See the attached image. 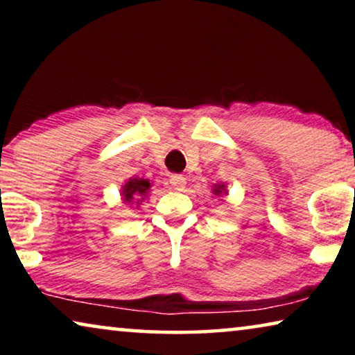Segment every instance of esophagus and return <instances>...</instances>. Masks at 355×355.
I'll return each instance as SVG.
<instances>
[{"label":"esophagus","instance_id":"esophagus-1","mask_svg":"<svg viewBox=\"0 0 355 355\" xmlns=\"http://www.w3.org/2000/svg\"><path fill=\"white\" fill-rule=\"evenodd\" d=\"M169 184L174 189H178V191H182L184 187H186V178L181 176V174H173L171 178H169Z\"/></svg>","mask_w":355,"mask_h":355}]
</instances>
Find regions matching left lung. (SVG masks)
<instances>
[{"instance_id": "left-lung-1", "label": "left lung", "mask_w": 355, "mask_h": 355, "mask_svg": "<svg viewBox=\"0 0 355 355\" xmlns=\"http://www.w3.org/2000/svg\"><path fill=\"white\" fill-rule=\"evenodd\" d=\"M213 193H215V196H223V193H227L225 184H218V186H215V189H213Z\"/></svg>"}]
</instances>
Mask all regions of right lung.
<instances>
[{"label": "right lung", "mask_w": 355, "mask_h": 355, "mask_svg": "<svg viewBox=\"0 0 355 355\" xmlns=\"http://www.w3.org/2000/svg\"><path fill=\"white\" fill-rule=\"evenodd\" d=\"M152 182L144 178H130L129 181L121 187V197L124 203H139L148 196Z\"/></svg>", "instance_id": "obj_1"}]
</instances>
